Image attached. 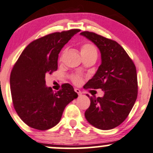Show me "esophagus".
<instances>
[{
	"label": "esophagus",
	"instance_id": "esophagus-1",
	"mask_svg": "<svg viewBox=\"0 0 153 153\" xmlns=\"http://www.w3.org/2000/svg\"><path fill=\"white\" fill-rule=\"evenodd\" d=\"M75 92H77L78 95H80V94H82V92H81V91L79 90V89H78V88H75Z\"/></svg>",
	"mask_w": 153,
	"mask_h": 153
}]
</instances>
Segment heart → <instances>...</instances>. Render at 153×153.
Wrapping results in <instances>:
<instances>
[{
	"label": "heart",
	"instance_id": "obj_1",
	"mask_svg": "<svg viewBox=\"0 0 153 153\" xmlns=\"http://www.w3.org/2000/svg\"><path fill=\"white\" fill-rule=\"evenodd\" d=\"M66 51L67 50L65 49L64 51L62 52V54H61V60L63 59V56L65 55ZM81 54H82L83 59L87 57L93 56H97V51L95 46H94L92 44L85 43L83 44L82 47H81ZM70 78L71 79V80H72V82L73 83H75V85H80L82 82V77L80 76V75L72 74L71 75Z\"/></svg>",
	"mask_w": 153,
	"mask_h": 153
}]
</instances>
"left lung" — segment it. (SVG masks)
Returning <instances> with one entry per match:
<instances>
[{"label": "left lung", "mask_w": 153, "mask_h": 153, "mask_svg": "<svg viewBox=\"0 0 153 153\" xmlns=\"http://www.w3.org/2000/svg\"><path fill=\"white\" fill-rule=\"evenodd\" d=\"M99 48L102 63L93 78L85 86L102 89V97H90V105L85 112L87 121L101 130H110L123 123L138 96L136 68L124 49L114 40L94 32L80 33Z\"/></svg>", "instance_id": "1"}]
</instances>
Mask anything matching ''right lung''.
I'll return each instance as SVG.
<instances>
[{
    "mask_svg": "<svg viewBox=\"0 0 153 153\" xmlns=\"http://www.w3.org/2000/svg\"><path fill=\"white\" fill-rule=\"evenodd\" d=\"M79 29L47 34L29 44L10 73L13 107L27 125L45 131L55 126L68 104L78 94L68 83L54 92L46 86L45 76L58 68L59 53Z\"/></svg>",
    "mask_w": 153,
    "mask_h": 153,
    "instance_id": "obj_1",
    "label": "right lung"
}]
</instances>
